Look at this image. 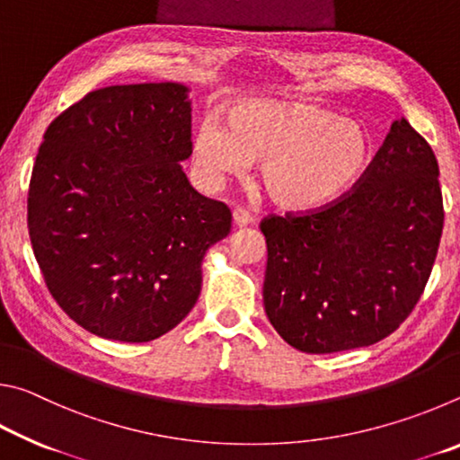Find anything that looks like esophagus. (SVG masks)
I'll list each match as a JSON object with an SVG mask.
<instances>
[{
  "label": "esophagus",
  "instance_id": "esophagus-1",
  "mask_svg": "<svg viewBox=\"0 0 460 460\" xmlns=\"http://www.w3.org/2000/svg\"><path fill=\"white\" fill-rule=\"evenodd\" d=\"M233 223H235V227H247L249 223H253V217L245 208H235L233 211Z\"/></svg>",
  "mask_w": 460,
  "mask_h": 460
}]
</instances>
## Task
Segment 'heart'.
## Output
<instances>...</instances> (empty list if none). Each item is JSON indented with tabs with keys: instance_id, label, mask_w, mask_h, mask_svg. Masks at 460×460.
I'll use <instances>...</instances> for the list:
<instances>
[{
	"instance_id": "1",
	"label": "heart",
	"mask_w": 460,
	"mask_h": 460,
	"mask_svg": "<svg viewBox=\"0 0 460 460\" xmlns=\"http://www.w3.org/2000/svg\"><path fill=\"white\" fill-rule=\"evenodd\" d=\"M371 139L359 121L300 101L247 99L199 123L192 160L207 184L258 164V182L276 207L308 213L329 207L359 181Z\"/></svg>"
}]
</instances>
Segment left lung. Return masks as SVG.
I'll list each match as a JSON object with an SVG mask.
<instances>
[{
    "mask_svg": "<svg viewBox=\"0 0 460 460\" xmlns=\"http://www.w3.org/2000/svg\"><path fill=\"white\" fill-rule=\"evenodd\" d=\"M438 174L432 147L402 118L351 192L321 211L261 221L263 306L288 345L349 351L406 321L438 253Z\"/></svg>",
    "mask_w": 460,
    "mask_h": 460,
    "instance_id": "8db88e82",
    "label": "left lung"
}]
</instances>
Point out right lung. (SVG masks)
<instances>
[{"label": "right lung", "mask_w": 460, "mask_h": 460, "mask_svg": "<svg viewBox=\"0 0 460 460\" xmlns=\"http://www.w3.org/2000/svg\"><path fill=\"white\" fill-rule=\"evenodd\" d=\"M189 87L115 84L54 119L28 190V231L58 306L101 339L147 342L197 305L231 211L190 186Z\"/></svg>", "instance_id": "right-lung-1"}]
</instances>
